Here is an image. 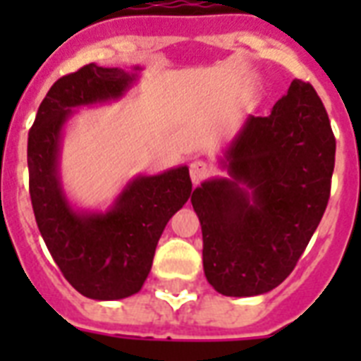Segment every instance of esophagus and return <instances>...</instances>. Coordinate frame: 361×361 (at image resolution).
<instances>
[{
    "label": "esophagus",
    "instance_id": "34e87169",
    "mask_svg": "<svg viewBox=\"0 0 361 361\" xmlns=\"http://www.w3.org/2000/svg\"><path fill=\"white\" fill-rule=\"evenodd\" d=\"M189 172H191L192 183H200L204 178H208L212 169H209V164L204 163V161H192Z\"/></svg>",
    "mask_w": 361,
    "mask_h": 361
}]
</instances>
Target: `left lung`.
Here are the masks:
<instances>
[{
	"label": "left lung",
	"instance_id": "8db88e82",
	"mask_svg": "<svg viewBox=\"0 0 361 361\" xmlns=\"http://www.w3.org/2000/svg\"><path fill=\"white\" fill-rule=\"evenodd\" d=\"M212 178L192 191L206 279L258 296L290 275L330 198L336 138L311 84L294 80L268 116H249Z\"/></svg>",
	"mask_w": 361,
	"mask_h": 361
}]
</instances>
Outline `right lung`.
Instances as JSON below:
<instances>
[{"label":"right lung","mask_w":361,"mask_h":361,"mask_svg":"<svg viewBox=\"0 0 361 361\" xmlns=\"http://www.w3.org/2000/svg\"><path fill=\"white\" fill-rule=\"evenodd\" d=\"M140 67L84 65L61 76L42 99L27 136L30 195L37 226L61 274L82 296L110 302L140 290L157 241L192 191L187 166L136 176L106 212L76 209L59 176L65 123L75 109L118 101Z\"/></svg>","instance_id":"1"}]
</instances>
